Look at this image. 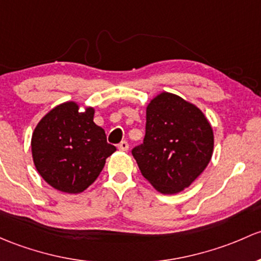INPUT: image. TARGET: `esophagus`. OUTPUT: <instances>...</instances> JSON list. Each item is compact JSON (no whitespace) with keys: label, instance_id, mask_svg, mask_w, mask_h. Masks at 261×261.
Instances as JSON below:
<instances>
[{"label":"esophagus","instance_id":"esophagus-1","mask_svg":"<svg viewBox=\"0 0 261 261\" xmlns=\"http://www.w3.org/2000/svg\"><path fill=\"white\" fill-rule=\"evenodd\" d=\"M117 147H119L120 151H127V150H128V144L126 141H122V142H120L119 146H117Z\"/></svg>","mask_w":261,"mask_h":261}]
</instances>
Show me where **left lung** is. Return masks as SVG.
Segmentation results:
<instances>
[{
	"instance_id": "obj_1",
	"label": "left lung",
	"mask_w": 261,
	"mask_h": 261,
	"mask_svg": "<svg viewBox=\"0 0 261 261\" xmlns=\"http://www.w3.org/2000/svg\"><path fill=\"white\" fill-rule=\"evenodd\" d=\"M214 131L196 105L163 91L146 106L144 144L133 150L140 171L155 190L181 193L209 165Z\"/></svg>"
}]
</instances>
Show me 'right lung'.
I'll list each match as a JSON object with an SVG mask.
<instances>
[{
    "instance_id": "right-lung-1",
    "label": "right lung",
    "mask_w": 261,
    "mask_h": 261,
    "mask_svg": "<svg viewBox=\"0 0 261 261\" xmlns=\"http://www.w3.org/2000/svg\"><path fill=\"white\" fill-rule=\"evenodd\" d=\"M95 109L80 110L66 101L50 110L32 133L34 164L43 180L56 190L80 194L97 179L106 159L116 151L105 130L94 122Z\"/></svg>"
}]
</instances>
